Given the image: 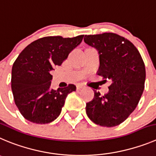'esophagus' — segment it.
<instances>
[{"instance_id":"obj_1","label":"esophagus","mask_w":156,"mask_h":156,"mask_svg":"<svg viewBox=\"0 0 156 156\" xmlns=\"http://www.w3.org/2000/svg\"><path fill=\"white\" fill-rule=\"evenodd\" d=\"M85 88V85H81V84H78V85H77V89L79 90V89H81V88Z\"/></svg>"}]
</instances>
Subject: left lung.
Listing matches in <instances>:
<instances>
[{"label": "left lung", "mask_w": 156, "mask_h": 156, "mask_svg": "<svg viewBox=\"0 0 156 156\" xmlns=\"http://www.w3.org/2000/svg\"><path fill=\"white\" fill-rule=\"evenodd\" d=\"M84 41L99 53L98 75L112 82L105 95L94 91V98L86 103L87 115L101 126H119L135 110L143 93L142 56L132 42L114 33L85 35Z\"/></svg>", "instance_id": "1"}]
</instances>
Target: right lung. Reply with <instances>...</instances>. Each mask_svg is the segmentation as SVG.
<instances>
[{"label": "right lung", "mask_w": 156, "mask_h": 156, "mask_svg": "<svg viewBox=\"0 0 156 156\" xmlns=\"http://www.w3.org/2000/svg\"><path fill=\"white\" fill-rule=\"evenodd\" d=\"M83 37H41L19 55L12 67L11 89L15 105L24 119L47 124L59 116L67 96L76 90V86L70 84L65 88L51 89V71L62 65Z\"/></svg>", "instance_id": "1"}]
</instances>
